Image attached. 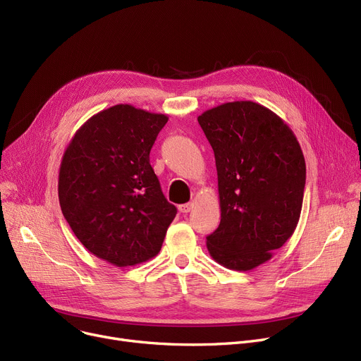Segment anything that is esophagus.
I'll use <instances>...</instances> for the list:
<instances>
[{
    "mask_svg": "<svg viewBox=\"0 0 361 361\" xmlns=\"http://www.w3.org/2000/svg\"><path fill=\"white\" fill-rule=\"evenodd\" d=\"M192 207H193V203H183V204L178 206V211L181 214H188L192 211Z\"/></svg>",
    "mask_w": 361,
    "mask_h": 361,
    "instance_id": "esophagus-1",
    "label": "esophagus"
}]
</instances>
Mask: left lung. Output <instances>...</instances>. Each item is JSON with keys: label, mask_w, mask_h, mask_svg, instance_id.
I'll use <instances>...</instances> for the list:
<instances>
[{"label": "left lung", "mask_w": 361, "mask_h": 361, "mask_svg": "<svg viewBox=\"0 0 361 361\" xmlns=\"http://www.w3.org/2000/svg\"><path fill=\"white\" fill-rule=\"evenodd\" d=\"M197 121L218 171L221 222L206 237L225 268L250 271L293 235L306 185V162L293 130L252 101L204 111Z\"/></svg>", "instance_id": "obj_1"}]
</instances>
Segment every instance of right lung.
<instances>
[{
    "mask_svg": "<svg viewBox=\"0 0 361 361\" xmlns=\"http://www.w3.org/2000/svg\"><path fill=\"white\" fill-rule=\"evenodd\" d=\"M166 121L164 114L114 105L89 118L64 152L63 215L92 255L116 267L157 256L177 215L149 162Z\"/></svg>",
    "mask_w": 361,
    "mask_h": 361,
    "instance_id": "right-lung-1",
    "label": "right lung"
}]
</instances>
